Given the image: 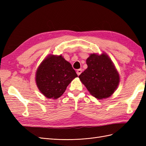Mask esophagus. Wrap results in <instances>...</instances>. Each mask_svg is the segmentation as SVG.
<instances>
[{"label": "esophagus", "instance_id": "34e87169", "mask_svg": "<svg viewBox=\"0 0 146 146\" xmlns=\"http://www.w3.org/2000/svg\"><path fill=\"white\" fill-rule=\"evenodd\" d=\"M82 70L81 69H78V70H77V74L78 76H79V75H80V74L82 73Z\"/></svg>", "mask_w": 146, "mask_h": 146}]
</instances>
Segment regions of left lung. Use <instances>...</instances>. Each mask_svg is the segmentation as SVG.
I'll return each instance as SVG.
<instances>
[{
  "label": "left lung",
  "instance_id": "obj_1",
  "mask_svg": "<svg viewBox=\"0 0 146 146\" xmlns=\"http://www.w3.org/2000/svg\"><path fill=\"white\" fill-rule=\"evenodd\" d=\"M88 68L78 76L90 93L98 99L111 96L120 82L119 74L112 60L103 52L92 54L86 59Z\"/></svg>",
  "mask_w": 146,
  "mask_h": 146
}]
</instances>
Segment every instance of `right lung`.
<instances>
[{
	"mask_svg": "<svg viewBox=\"0 0 146 146\" xmlns=\"http://www.w3.org/2000/svg\"><path fill=\"white\" fill-rule=\"evenodd\" d=\"M78 76L72 65L63 56L50 54L39 64L35 74L36 86L48 99H56Z\"/></svg>",
	"mask_w": 146,
	"mask_h": 146,
	"instance_id": "add662e5",
	"label": "right lung"
}]
</instances>
